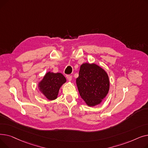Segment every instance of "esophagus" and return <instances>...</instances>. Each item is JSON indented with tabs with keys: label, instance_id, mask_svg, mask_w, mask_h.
<instances>
[{
	"label": "esophagus",
	"instance_id": "obj_1",
	"mask_svg": "<svg viewBox=\"0 0 148 148\" xmlns=\"http://www.w3.org/2000/svg\"><path fill=\"white\" fill-rule=\"evenodd\" d=\"M66 78H67V79H68V81H69V82L71 81V80H72V76H71V75H66Z\"/></svg>",
	"mask_w": 148,
	"mask_h": 148
}]
</instances>
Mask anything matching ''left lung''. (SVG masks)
<instances>
[{
	"label": "left lung",
	"mask_w": 148,
	"mask_h": 148,
	"mask_svg": "<svg viewBox=\"0 0 148 148\" xmlns=\"http://www.w3.org/2000/svg\"><path fill=\"white\" fill-rule=\"evenodd\" d=\"M76 84L80 95L90 107L99 104L107 95L110 87L105 70L95 64L84 63L80 66Z\"/></svg>",
	"instance_id": "left-lung-1"
}]
</instances>
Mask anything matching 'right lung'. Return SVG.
<instances>
[{
  "label": "right lung",
  "mask_w": 148,
  "mask_h": 148,
  "mask_svg": "<svg viewBox=\"0 0 148 148\" xmlns=\"http://www.w3.org/2000/svg\"><path fill=\"white\" fill-rule=\"evenodd\" d=\"M66 81L65 77L62 74L49 71L38 83V88L47 98L51 101L57 98L60 87Z\"/></svg>",
  "instance_id": "right-lung-1"
}]
</instances>
